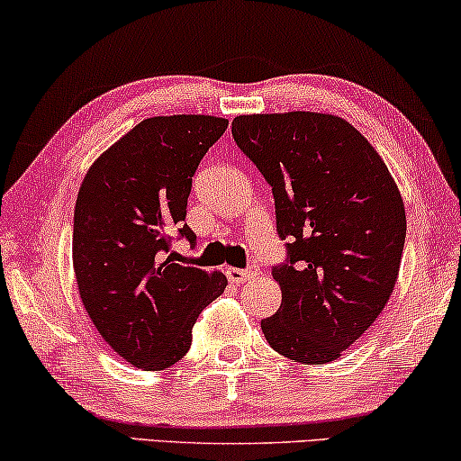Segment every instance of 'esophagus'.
I'll list each match as a JSON object with an SVG mask.
<instances>
[{"mask_svg": "<svg viewBox=\"0 0 461 461\" xmlns=\"http://www.w3.org/2000/svg\"><path fill=\"white\" fill-rule=\"evenodd\" d=\"M260 275V268L258 267H249V268H232L229 267L226 268V279L230 283H235V285H241V283L249 281V279H256V276Z\"/></svg>", "mask_w": 461, "mask_h": 461, "instance_id": "obj_1", "label": "esophagus"}]
</instances>
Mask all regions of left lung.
<instances>
[{"mask_svg":"<svg viewBox=\"0 0 461 461\" xmlns=\"http://www.w3.org/2000/svg\"><path fill=\"white\" fill-rule=\"evenodd\" d=\"M232 138L273 188L289 260L273 268L281 306L262 321L295 363L342 357L390 300L407 218L393 174L342 117L312 111L232 119Z\"/></svg>","mask_w":461,"mask_h":461,"instance_id":"8db88e82","label":"left lung"}]
</instances>
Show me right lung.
Masks as SVG:
<instances>
[{
    "instance_id": "obj_1",
    "label": "right lung",
    "mask_w": 461,
    "mask_h": 461,
    "mask_svg": "<svg viewBox=\"0 0 461 461\" xmlns=\"http://www.w3.org/2000/svg\"><path fill=\"white\" fill-rule=\"evenodd\" d=\"M229 122L213 115L144 119L104 150L79 186L73 268L81 304L119 357L142 371L172 367L191 348L199 312L229 285L218 270L174 262L194 169Z\"/></svg>"
}]
</instances>
